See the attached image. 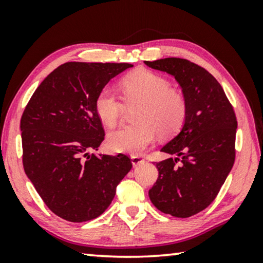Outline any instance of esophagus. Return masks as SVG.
<instances>
[{
    "instance_id": "esophagus-1",
    "label": "esophagus",
    "mask_w": 263,
    "mask_h": 263,
    "mask_svg": "<svg viewBox=\"0 0 263 263\" xmlns=\"http://www.w3.org/2000/svg\"><path fill=\"white\" fill-rule=\"evenodd\" d=\"M130 159H132V164L134 165V166H138V165L143 163V158L141 156H132Z\"/></svg>"
}]
</instances>
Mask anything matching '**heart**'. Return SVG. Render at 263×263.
I'll return each instance as SVG.
<instances>
[{
	"instance_id": "1",
	"label": "heart",
	"mask_w": 263,
	"mask_h": 263,
	"mask_svg": "<svg viewBox=\"0 0 263 263\" xmlns=\"http://www.w3.org/2000/svg\"><path fill=\"white\" fill-rule=\"evenodd\" d=\"M129 105L141 104L136 115L139 123L123 125L111 132L107 145L123 153H140L153 142L157 133L172 136L182 128L186 116V102L181 93L170 89V82L149 70L129 74L121 84ZM96 112L107 127H114L123 112V104L111 87H104L95 102Z\"/></svg>"
}]
</instances>
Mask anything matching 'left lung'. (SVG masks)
Instances as JSON below:
<instances>
[{
  "instance_id": "8db88e82",
  "label": "left lung",
  "mask_w": 263,
  "mask_h": 263,
  "mask_svg": "<svg viewBox=\"0 0 263 263\" xmlns=\"http://www.w3.org/2000/svg\"><path fill=\"white\" fill-rule=\"evenodd\" d=\"M145 64L172 75L186 102L181 132L160 149L175 158L156 164L159 176L149 199L165 214L192 217L210 206L235 163V111L217 79L204 68L177 57Z\"/></svg>"
}]
</instances>
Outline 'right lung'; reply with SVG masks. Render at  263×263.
<instances>
[{
  "label": "right lung",
  "mask_w": 263,
  "mask_h": 263,
  "mask_svg": "<svg viewBox=\"0 0 263 263\" xmlns=\"http://www.w3.org/2000/svg\"><path fill=\"white\" fill-rule=\"evenodd\" d=\"M129 63L67 62L31 97L20 121L24 170L49 210L71 222L103 214L130 171L125 154L98 151L104 140L95 102Z\"/></svg>",
  "instance_id": "obj_1"
}]
</instances>
